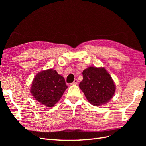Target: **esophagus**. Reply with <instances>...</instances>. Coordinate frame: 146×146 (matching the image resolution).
Segmentation results:
<instances>
[{
    "label": "esophagus",
    "instance_id": "34e87169",
    "mask_svg": "<svg viewBox=\"0 0 146 146\" xmlns=\"http://www.w3.org/2000/svg\"><path fill=\"white\" fill-rule=\"evenodd\" d=\"M78 80L77 79H75V80H74V82L72 83H71V85H76V84H77V83H78Z\"/></svg>",
    "mask_w": 146,
    "mask_h": 146
}]
</instances>
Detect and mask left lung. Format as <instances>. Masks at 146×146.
<instances>
[{"label": "left lung", "instance_id": "obj_1", "mask_svg": "<svg viewBox=\"0 0 146 146\" xmlns=\"http://www.w3.org/2000/svg\"><path fill=\"white\" fill-rule=\"evenodd\" d=\"M83 76L79 86L91 104L98 106L113 97L115 86L105 68L88 67L83 70Z\"/></svg>", "mask_w": 146, "mask_h": 146}]
</instances>
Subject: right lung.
<instances>
[{
  "label": "right lung",
  "mask_w": 146,
  "mask_h": 146,
  "mask_svg": "<svg viewBox=\"0 0 146 146\" xmlns=\"http://www.w3.org/2000/svg\"><path fill=\"white\" fill-rule=\"evenodd\" d=\"M68 88L64 78L52 69L37 74L32 83L31 93L36 100L47 107H52Z\"/></svg>",
  "instance_id": "add662e5"
}]
</instances>
